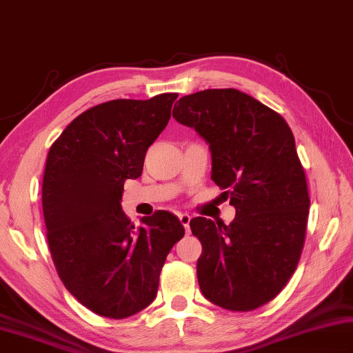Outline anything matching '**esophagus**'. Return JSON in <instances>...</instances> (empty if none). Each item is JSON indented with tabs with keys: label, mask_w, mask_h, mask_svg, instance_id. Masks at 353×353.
<instances>
[{
	"label": "esophagus",
	"mask_w": 353,
	"mask_h": 353,
	"mask_svg": "<svg viewBox=\"0 0 353 353\" xmlns=\"http://www.w3.org/2000/svg\"><path fill=\"white\" fill-rule=\"evenodd\" d=\"M178 219H180L181 225L184 226L186 232H189V223H190V215L189 214H178Z\"/></svg>",
	"instance_id": "obj_1"
}]
</instances>
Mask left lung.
<instances>
[{"instance_id": "8db88e82", "label": "left lung", "mask_w": 353, "mask_h": 353, "mask_svg": "<svg viewBox=\"0 0 353 353\" xmlns=\"http://www.w3.org/2000/svg\"><path fill=\"white\" fill-rule=\"evenodd\" d=\"M172 114L208 142L212 181L236 208L230 225L190 220L201 293L226 310H254L287 285L305 240L310 199L292 128L234 88L184 96Z\"/></svg>"}]
</instances>
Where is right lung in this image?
Listing matches in <instances>:
<instances>
[{"label":"right lung","mask_w":353,"mask_h":353,"mask_svg":"<svg viewBox=\"0 0 353 353\" xmlns=\"http://www.w3.org/2000/svg\"><path fill=\"white\" fill-rule=\"evenodd\" d=\"M176 97L96 105L48 153L41 200L52 261L68 292L101 316L122 319L150 305L165 257L184 236L176 215L157 211L134 228L121 206L123 183L141 176Z\"/></svg>","instance_id":"add662e5"}]
</instances>
